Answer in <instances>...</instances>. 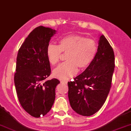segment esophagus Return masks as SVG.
<instances>
[{
  "instance_id": "obj_1",
  "label": "esophagus",
  "mask_w": 131,
  "mask_h": 131,
  "mask_svg": "<svg viewBox=\"0 0 131 131\" xmlns=\"http://www.w3.org/2000/svg\"><path fill=\"white\" fill-rule=\"evenodd\" d=\"M60 83H64V84H67V81H64V80H62V81H60Z\"/></svg>"
}]
</instances>
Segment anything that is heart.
Returning a JSON list of instances; mask_svg holds the SVG:
<instances>
[{"instance_id": "heart-1", "label": "heart", "mask_w": 131, "mask_h": 131, "mask_svg": "<svg viewBox=\"0 0 131 131\" xmlns=\"http://www.w3.org/2000/svg\"><path fill=\"white\" fill-rule=\"evenodd\" d=\"M97 45L95 40L81 35H69L63 38L59 45L50 44L47 50L48 60L54 66L60 62L62 53L67 54V62L60 64L53 71L55 77L68 80L76 75L78 68L84 69L95 58Z\"/></svg>"}]
</instances>
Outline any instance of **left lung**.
I'll return each instance as SVG.
<instances>
[{
    "label": "left lung",
    "mask_w": 131,
    "mask_h": 131,
    "mask_svg": "<svg viewBox=\"0 0 131 131\" xmlns=\"http://www.w3.org/2000/svg\"><path fill=\"white\" fill-rule=\"evenodd\" d=\"M114 67L113 49L102 35L93 62L68 83L69 102L77 113L90 116L102 107L110 90Z\"/></svg>",
    "instance_id": "1"
}]
</instances>
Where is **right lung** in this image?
<instances>
[{
  "mask_svg": "<svg viewBox=\"0 0 131 131\" xmlns=\"http://www.w3.org/2000/svg\"><path fill=\"white\" fill-rule=\"evenodd\" d=\"M56 30L42 26L30 33L17 54L14 83L19 102L30 116L38 118L51 110L55 100L56 78L44 81L51 74L47 50Z\"/></svg>",
  "mask_w": 131,
  "mask_h": 131,
  "instance_id": "1",
  "label": "right lung"
}]
</instances>
